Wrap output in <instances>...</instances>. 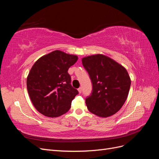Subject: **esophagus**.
Wrapping results in <instances>:
<instances>
[{
  "label": "esophagus",
  "mask_w": 159,
  "mask_h": 159,
  "mask_svg": "<svg viewBox=\"0 0 159 159\" xmlns=\"http://www.w3.org/2000/svg\"><path fill=\"white\" fill-rule=\"evenodd\" d=\"M78 91L79 93H81V91H82V88H78Z\"/></svg>",
  "instance_id": "34e87169"
}]
</instances>
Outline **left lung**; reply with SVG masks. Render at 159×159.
<instances>
[{
	"label": "left lung",
	"mask_w": 159,
	"mask_h": 159,
	"mask_svg": "<svg viewBox=\"0 0 159 159\" xmlns=\"http://www.w3.org/2000/svg\"><path fill=\"white\" fill-rule=\"evenodd\" d=\"M81 61L93 85L91 96L85 99L88 110L103 118L115 114L128 97L131 78L127 70L103 54L86 56Z\"/></svg>",
	"instance_id": "obj_1"
}]
</instances>
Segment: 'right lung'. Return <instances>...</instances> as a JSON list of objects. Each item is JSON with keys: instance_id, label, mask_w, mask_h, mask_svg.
Returning <instances> with one entry per match:
<instances>
[{"instance_id": "obj_1", "label": "right lung", "mask_w": 159, "mask_h": 159, "mask_svg": "<svg viewBox=\"0 0 159 159\" xmlns=\"http://www.w3.org/2000/svg\"><path fill=\"white\" fill-rule=\"evenodd\" d=\"M78 59L76 55L54 50L40 57L27 76L29 97L38 112L48 117H57L71 107L78 94L72 87L68 69Z\"/></svg>"}]
</instances>
